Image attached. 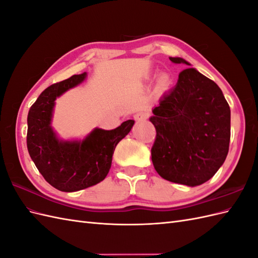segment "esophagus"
I'll use <instances>...</instances> for the list:
<instances>
[{
    "instance_id": "esophagus-1",
    "label": "esophagus",
    "mask_w": 258,
    "mask_h": 258,
    "mask_svg": "<svg viewBox=\"0 0 258 258\" xmlns=\"http://www.w3.org/2000/svg\"><path fill=\"white\" fill-rule=\"evenodd\" d=\"M147 117H148V115L146 114V113H143V112H141V113H137V114H135V115H134V118L136 119L137 122L146 121Z\"/></svg>"
}]
</instances>
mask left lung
<instances>
[{"label": "left lung", "mask_w": 258, "mask_h": 258, "mask_svg": "<svg viewBox=\"0 0 258 258\" xmlns=\"http://www.w3.org/2000/svg\"><path fill=\"white\" fill-rule=\"evenodd\" d=\"M173 63H190L169 57ZM149 117L157 135L152 160L166 180L189 187L211 179L229 153L231 110L214 81L196 68L182 70Z\"/></svg>", "instance_id": "1"}]
</instances>
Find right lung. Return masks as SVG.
<instances>
[{
	"label": "right lung",
	"instance_id": "1",
	"mask_svg": "<svg viewBox=\"0 0 258 258\" xmlns=\"http://www.w3.org/2000/svg\"><path fill=\"white\" fill-rule=\"evenodd\" d=\"M75 75L45 89L27 116V149L45 180L64 192H75L104 180L119 141L134 125L133 119L106 131L95 127L83 139L62 140L51 126L57 98L86 80Z\"/></svg>",
	"mask_w": 258,
	"mask_h": 258
}]
</instances>
